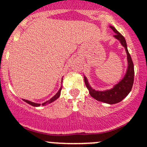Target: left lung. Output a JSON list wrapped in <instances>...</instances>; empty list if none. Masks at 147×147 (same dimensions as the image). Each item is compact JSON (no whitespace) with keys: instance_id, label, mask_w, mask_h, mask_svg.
<instances>
[{"instance_id":"obj_1","label":"left lung","mask_w":147,"mask_h":147,"mask_svg":"<svg viewBox=\"0 0 147 147\" xmlns=\"http://www.w3.org/2000/svg\"><path fill=\"white\" fill-rule=\"evenodd\" d=\"M110 28H111L116 34L114 35V37L120 41L122 46L126 49L128 61V67L126 74L123 79L119 83L115 85L113 88L105 91L95 90L92 89L88 83V80L85 76H84V80H85V85L89 90L90 95L92 98H95L97 100L105 102V103L115 104L121 102L122 100L124 99L131 90L134 84V67L133 61H132L130 54L128 51L127 45H126L125 38L113 26H110Z\"/></svg>"}]
</instances>
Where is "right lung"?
<instances>
[{
	"instance_id": "1",
	"label": "right lung",
	"mask_w": 147,
	"mask_h": 147,
	"mask_svg": "<svg viewBox=\"0 0 147 147\" xmlns=\"http://www.w3.org/2000/svg\"><path fill=\"white\" fill-rule=\"evenodd\" d=\"M61 90H62V87H61L60 89L59 90V91H58V92H57L56 95H54V96L52 97V98H51V99L49 100H47V101H46V102H44V103H42V105H47V104L51 103V102H53V101H55V100L57 99V98L59 97V95H60V92H61ZM23 100H24V101H25L26 102H27V103H28V104H29V105H32V106L38 107V106H39V105H41V104H39V103H36V102H31V101L27 100H25V99H23Z\"/></svg>"
}]
</instances>
